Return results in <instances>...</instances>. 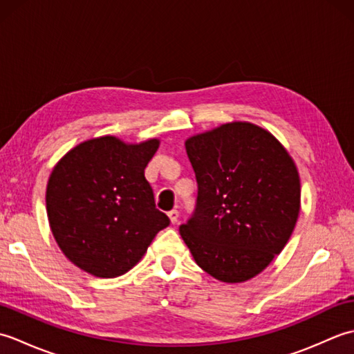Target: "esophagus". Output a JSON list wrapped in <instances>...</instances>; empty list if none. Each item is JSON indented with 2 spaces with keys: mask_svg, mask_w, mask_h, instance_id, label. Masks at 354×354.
<instances>
[{
  "mask_svg": "<svg viewBox=\"0 0 354 354\" xmlns=\"http://www.w3.org/2000/svg\"><path fill=\"white\" fill-rule=\"evenodd\" d=\"M178 217H179V212L178 209H170L169 212V219L171 223H176L178 222Z\"/></svg>",
  "mask_w": 354,
  "mask_h": 354,
  "instance_id": "34e87169",
  "label": "esophagus"
}]
</instances>
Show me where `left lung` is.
Wrapping results in <instances>:
<instances>
[{
	"instance_id": "8db88e82",
	"label": "left lung",
	"mask_w": 354,
	"mask_h": 354,
	"mask_svg": "<svg viewBox=\"0 0 354 354\" xmlns=\"http://www.w3.org/2000/svg\"><path fill=\"white\" fill-rule=\"evenodd\" d=\"M194 212L179 232L194 261L225 283L260 274L288 243L299 213L298 170L268 131L227 123L185 141Z\"/></svg>"
}]
</instances>
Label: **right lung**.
Returning a JSON list of instances; mask_svg holds the SVG:
<instances>
[{"mask_svg":"<svg viewBox=\"0 0 354 354\" xmlns=\"http://www.w3.org/2000/svg\"><path fill=\"white\" fill-rule=\"evenodd\" d=\"M160 141L80 142L53 169L47 214L66 259L100 278L123 275L170 219L156 208L145 169Z\"/></svg>","mask_w":354,"mask_h":354,"instance_id":"right-lung-1","label":"right lung"}]
</instances>
